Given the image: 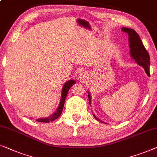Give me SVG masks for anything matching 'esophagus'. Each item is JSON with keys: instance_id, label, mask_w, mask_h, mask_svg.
<instances>
[{"instance_id": "1", "label": "esophagus", "mask_w": 157, "mask_h": 157, "mask_svg": "<svg viewBox=\"0 0 157 157\" xmlns=\"http://www.w3.org/2000/svg\"><path fill=\"white\" fill-rule=\"evenodd\" d=\"M78 78L80 80L84 81V79L86 78V74H84V73H81V74H79Z\"/></svg>"}]
</instances>
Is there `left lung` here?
Returning a JSON list of instances; mask_svg holds the SVG:
<instances>
[{"label": "left lung", "instance_id": "left-lung-1", "mask_svg": "<svg viewBox=\"0 0 157 157\" xmlns=\"http://www.w3.org/2000/svg\"><path fill=\"white\" fill-rule=\"evenodd\" d=\"M122 31L125 33H128V41H129V47H130V54L132 57L135 60L137 64L139 66H142L144 68L145 72L147 73L148 76H149V66H150V57L148 51L146 50L144 46L142 41L141 40V38L134 30L128 28H122ZM88 96H89V101L91 104V97L90 95L89 92H88ZM94 118L98 121H99L102 123H104V121H101L97 117H95V115L93 114ZM106 124V123H104Z\"/></svg>", "mask_w": 157, "mask_h": 157}]
</instances>
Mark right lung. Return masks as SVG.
I'll use <instances>...</instances> for the list:
<instances>
[{"label":"right lung","mask_w":157,"mask_h":157,"mask_svg":"<svg viewBox=\"0 0 157 157\" xmlns=\"http://www.w3.org/2000/svg\"><path fill=\"white\" fill-rule=\"evenodd\" d=\"M76 83V81L74 80H69L67 82L65 83V84L63 85V89L61 91V101H60L59 106L56 109V111H55V113H53L51 117H47V118H41V119H36V121L38 122H44V123H48L50 121H53L55 119H56L61 116L62 111H63V108L64 106V103H65V99L66 97V95L68 94V92L69 91L70 88L72 86L74 83Z\"/></svg>","instance_id":"1"}]
</instances>
